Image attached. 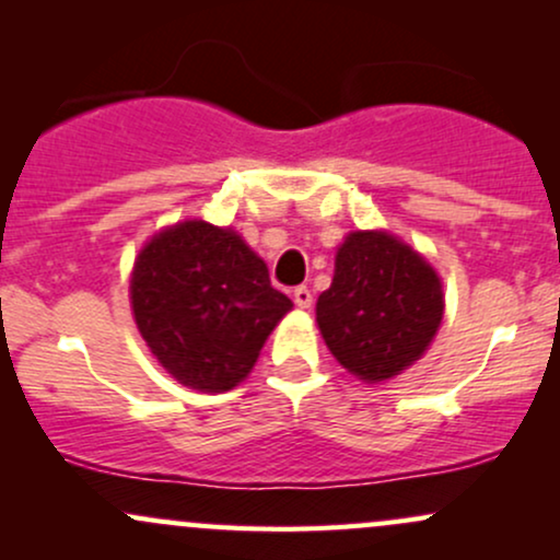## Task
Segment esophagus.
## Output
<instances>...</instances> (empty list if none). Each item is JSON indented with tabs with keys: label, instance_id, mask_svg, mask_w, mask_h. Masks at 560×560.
Wrapping results in <instances>:
<instances>
[{
	"label": "esophagus",
	"instance_id": "obj_1",
	"mask_svg": "<svg viewBox=\"0 0 560 560\" xmlns=\"http://www.w3.org/2000/svg\"><path fill=\"white\" fill-rule=\"evenodd\" d=\"M292 298H294V305L302 307V311H307V307L313 305V292H311V289H307V287H298V289H294Z\"/></svg>",
	"mask_w": 560,
	"mask_h": 560
}]
</instances>
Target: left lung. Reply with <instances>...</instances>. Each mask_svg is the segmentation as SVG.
I'll return each mask as SVG.
<instances>
[{
    "mask_svg": "<svg viewBox=\"0 0 560 560\" xmlns=\"http://www.w3.org/2000/svg\"><path fill=\"white\" fill-rule=\"evenodd\" d=\"M445 313L440 276L387 231H352L316 302L324 342L350 374L376 384L427 352Z\"/></svg>",
    "mask_w": 560,
    "mask_h": 560,
    "instance_id": "1",
    "label": "left lung"
}]
</instances>
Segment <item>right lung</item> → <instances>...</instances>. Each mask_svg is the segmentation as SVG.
<instances>
[{
	"label": "right lung",
	"mask_w": 560,
	"mask_h": 560,
	"mask_svg": "<svg viewBox=\"0 0 560 560\" xmlns=\"http://www.w3.org/2000/svg\"><path fill=\"white\" fill-rule=\"evenodd\" d=\"M131 307L152 355L184 387L234 389L292 300L236 231L205 221L163 229L141 247Z\"/></svg>",
	"instance_id": "right-lung-1"
}]
</instances>
